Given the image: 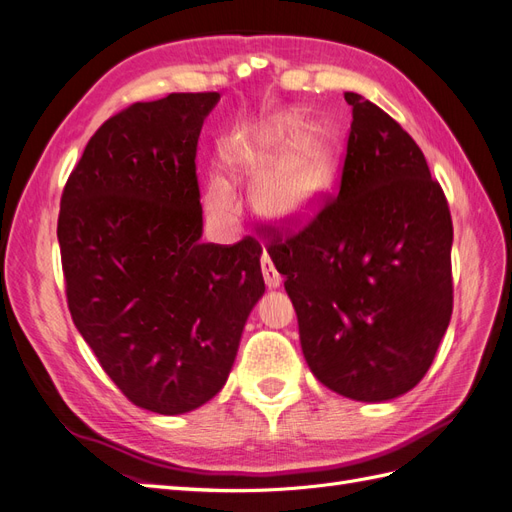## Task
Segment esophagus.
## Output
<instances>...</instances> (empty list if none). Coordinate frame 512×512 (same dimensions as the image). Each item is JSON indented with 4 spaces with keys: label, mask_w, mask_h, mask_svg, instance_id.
I'll use <instances>...</instances> for the list:
<instances>
[{
    "label": "esophagus",
    "mask_w": 512,
    "mask_h": 512,
    "mask_svg": "<svg viewBox=\"0 0 512 512\" xmlns=\"http://www.w3.org/2000/svg\"><path fill=\"white\" fill-rule=\"evenodd\" d=\"M260 267H262V277H265V284H267L269 288H280V284H282V275H280V271L275 269V265H273L271 258H269L267 254L262 256Z\"/></svg>",
    "instance_id": "obj_1"
}]
</instances>
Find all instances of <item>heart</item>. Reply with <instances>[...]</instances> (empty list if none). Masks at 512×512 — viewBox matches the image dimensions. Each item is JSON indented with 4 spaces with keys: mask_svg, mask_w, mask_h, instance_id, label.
<instances>
[{
    "mask_svg": "<svg viewBox=\"0 0 512 512\" xmlns=\"http://www.w3.org/2000/svg\"><path fill=\"white\" fill-rule=\"evenodd\" d=\"M220 162L232 183L254 185L256 211L275 226L312 220L329 198L339 170L331 138L312 130L299 113L228 136L220 145ZM203 203L215 228H237L239 200L224 177H209Z\"/></svg>",
    "mask_w": 512,
    "mask_h": 512,
    "instance_id": "heart-1",
    "label": "heart"
}]
</instances>
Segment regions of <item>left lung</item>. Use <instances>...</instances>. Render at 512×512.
Segmentation results:
<instances>
[{"mask_svg":"<svg viewBox=\"0 0 512 512\" xmlns=\"http://www.w3.org/2000/svg\"><path fill=\"white\" fill-rule=\"evenodd\" d=\"M352 106L342 188L269 247L303 356L331 391L391 401L423 380L453 314V222L412 136L374 102Z\"/></svg>","mask_w":512,"mask_h":512,"instance_id":"obj_1","label":"left lung"}]
</instances>
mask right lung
I'll list each match as a JSON object with an SVG mask.
<instances>
[{"mask_svg":"<svg viewBox=\"0 0 512 512\" xmlns=\"http://www.w3.org/2000/svg\"><path fill=\"white\" fill-rule=\"evenodd\" d=\"M220 94L136 102L91 136L61 196L68 307L134 406L185 414L222 391L265 294L262 247L203 243L196 145Z\"/></svg>","mask_w":512,"mask_h":512,"instance_id":"obj_1","label":"right lung"}]
</instances>
